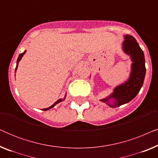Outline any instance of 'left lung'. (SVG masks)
<instances>
[{
    "label": "left lung",
    "instance_id": "obj_1",
    "mask_svg": "<svg viewBox=\"0 0 158 158\" xmlns=\"http://www.w3.org/2000/svg\"><path fill=\"white\" fill-rule=\"evenodd\" d=\"M124 39L123 49L125 52L130 55L133 62L131 76L126 83L116 88L114 94L109 96L110 98L116 99L113 105L109 103L110 107H118L132 100L141 89L145 76V60L143 51L132 36L126 35ZM109 100V98H106L101 101L106 102Z\"/></svg>",
    "mask_w": 158,
    "mask_h": 158
}]
</instances>
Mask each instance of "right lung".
<instances>
[{"mask_svg": "<svg viewBox=\"0 0 158 158\" xmlns=\"http://www.w3.org/2000/svg\"><path fill=\"white\" fill-rule=\"evenodd\" d=\"M26 52V50L23 52V53H21L20 55H19V57H18V60H17V64H16V69H15V72H16V69H17V67H18V63H19V62L21 60V57H22V56L23 55V54H24ZM62 100V99H59V100H57V101H56V102L54 103V104H52L51 106H49V107H48V108H46V109H44L43 110H44V111H46V110H48V109H51V108H52V107H54L57 104V103H60V102H61Z\"/></svg>", "mask_w": 158, "mask_h": 158, "instance_id": "right-lung-1", "label": "right lung"}]
</instances>
